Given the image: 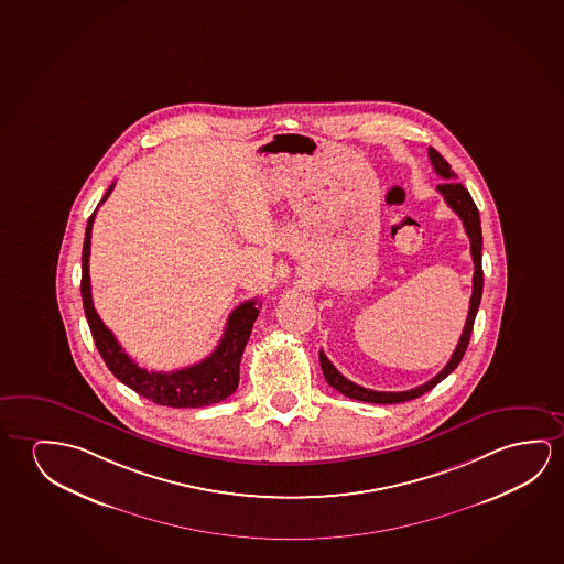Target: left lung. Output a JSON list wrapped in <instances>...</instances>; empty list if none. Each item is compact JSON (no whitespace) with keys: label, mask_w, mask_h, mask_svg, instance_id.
I'll return each mask as SVG.
<instances>
[{"label":"left lung","mask_w":564,"mask_h":564,"mask_svg":"<svg viewBox=\"0 0 564 564\" xmlns=\"http://www.w3.org/2000/svg\"><path fill=\"white\" fill-rule=\"evenodd\" d=\"M430 162L434 165L435 174L442 175L445 182L437 185V191L442 193L443 199L449 205L467 230L468 240H470V256L475 261V275H473V295H470V306H468L467 322L465 328L460 334L459 344L455 347L453 356H451L447 365L443 367L440 373L435 375L432 381L420 384L416 389L402 390V392H381V390L365 389L359 387L356 382L349 381L344 375L339 373L338 369L332 365L328 357L324 351H321V367L322 373L326 377L332 389L339 390L344 397L349 399L361 400V402H371V404H399V402H406V400H414L417 397L425 394L427 390L434 389L437 382H442L451 371L457 369L460 359L467 351L468 341H470V334H473V324L477 318L478 306H480V299H482V285H485V273H482V230H480V217H478V208L475 200L460 183L455 182V174L451 172V165L445 162V158L435 150L430 148L427 150Z\"/></svg>","instance_id":"left-lung-1"}]
</instances>
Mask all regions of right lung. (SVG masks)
<instances>
[{
    "mask_svg": "<svg viewBox=\"0 0 564 564\" xmlns=\"http://www.w3.org/2000/svg\"><path fill=\"white\" fill-rule=\"evenodd\" d=\"M111 191L113 185L107 189L101 203H105ZM94 218H96V210L87 220L84 250H82V301H84V311H86L91 336L96 339L97 349L109 367V371L129 389L139 392L140 397L152 400L160 406H210L220 400L228 399L238 389L240 359H242L243 347L250 339L253 322L260 314L261 303L251 299L236 306L232 314L228 316L225 334L215 347V351L199 364L191 365L180 371H172V373L142 369L130 359L129 354L115 339L113 332L105 326L94 308L91 283H89V248H91Z\"/></svg>",
    "mask_w": 564,
    "mask_h": 564,
    "instance_id": "1",
    "label": "right lung"
}]
</instances>
